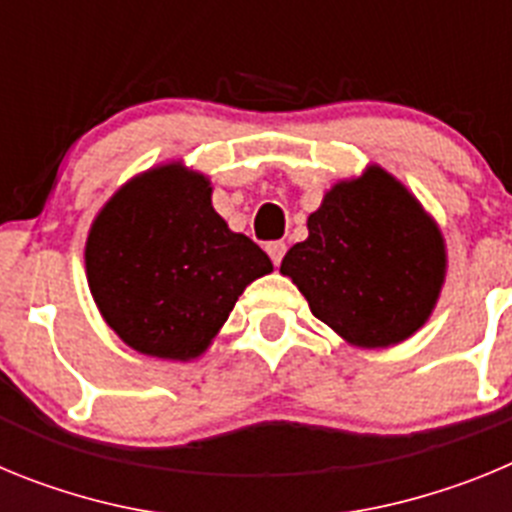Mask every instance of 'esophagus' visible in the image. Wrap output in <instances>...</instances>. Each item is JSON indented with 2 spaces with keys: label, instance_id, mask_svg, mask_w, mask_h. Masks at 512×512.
Listing matches in <instances>:
<instances>
[{
  "label": "esophagus",
  "instance_id": "esophagus-1",
  "mask_svg": "<svg viewBox=\"0 0 512 512\" xmlns=\"http://www.w3.org/2000/svg\"><path fill=\"white\" fill-rule=\"evenodd\" d=\"M266 253H269V259L274 261V266H279V264H282V259H284V253H287V246H284L282 241H274V243H269V246H266Z\"/></svg>",
  "mask_w": 512,
  "mask_h": 512
}]
</instances>
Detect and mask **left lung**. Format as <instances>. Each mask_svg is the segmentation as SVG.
Returning <instances> with one entry per match:
<instances>
[{
    "instance_id": "left-lung-1",
    "label": "left lung",
    "mask_w": 512,
    "mask_h": 512,
    "mask_svg": "<svg viewBox=\"0 0 512 512\" xmlns=\"http://www.w3.org/2000/svg\"><path fill=\"white\" fill-rule=\"evenodd\" d=\"M446 241L400 179L372 164L341 179L307 217V238L282 259L312 315L356 348H390L436 310Z\"/></svg>"
}]
</instances>
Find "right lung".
Listing matches in <instances>:
<instances>
[{"label":"right lung","mask_w":512,"mask_h":512,"mask_svg":"<svg viewBox=\"0 0 512 512\" xmlns=\"http://www.w3.org/2000/svg\"><path fill=\"white\" fill-rule=\"evenodd\" d=\"M99 315L143 356L194 361L212 346L243 289L274 271L251 238L212 207V184L182 161L122 184L84 246Z\"/></svg>","instance_id":"1"}]
</instances>
